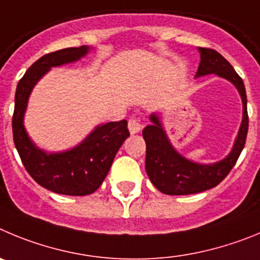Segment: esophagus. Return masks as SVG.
Segmentation results:
<instances>
[{
	"label": "esophagus",
	"instance_id": "1",
	"mask_svg": "<svg viewBox=\"0 0 260 260\" xmlns=\"http://www.w3.org/2000/svg\"><path fill=\"white\" fill-rule=\"evenodd\" d=\"M128 129H129L131 133L140 132V129H141V124H140V121L135 118L129 119V121H128Z\"/></svg>",
	"mask_w": 260,
	"mask_h": 260
}]
</instances>
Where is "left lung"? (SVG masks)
Segmentation results:
<instances>
[{"label": "left lung", "mask_w": 260, "mask_h": 260, "mask_svg": "<svg viewBox=\"0 0 260 260\" xmlns=\"http://www.w3.org/2000/svg\"><path fill=\"white\" fill-rule=\"evenodd\" d=\"M201 63L196 76L216 74L236 85L244 105V118L235 146L226 158L214 165H200L180 155L171 146L162 124L155 114L150 115L153 124L145 127L142 136L146 142L145 168L146 174L159 191L170 196H186L209 190L220 184L237 162L246 142L249 129L246 90L242 79L235 71L232 64L214 49L200 48Z\"/></svg>", "instance_id": "8db88e82"}]
</instances>
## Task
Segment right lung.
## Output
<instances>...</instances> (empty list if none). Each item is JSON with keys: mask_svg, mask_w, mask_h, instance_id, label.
<instances>
[{"mask_svg": "<svg viewBox=\"0 0 260 260\" xmlns=\"http://www.w3.org/2000/svg\"><path fill=\"white\" fill-rule=\"evenodd\" d=\"M86 46L66 48L43 55L18 83L13 114L14 144L25 170L44 188L64 196H88L101 186L124 140L129 137L127 120L98 125L84 142L64 153L48 154L32 144L23 125L28 97L35 84L50 67L80 59Z\"/></svg>", "mask_w": 260, "mask_h": 260, "instance_id": "right-lung-1", "label": "right lung"}]
</instances>
